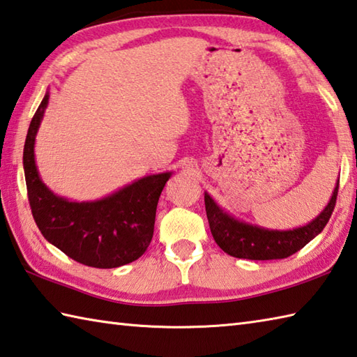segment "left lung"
I'll list each match as a JSON object with an SVG mask.
<instances>
[{
  "instance_id": "8db88e82",
  "label": "left lung",
  "mask_w": 357,
  "mask_h": 357,
  "mask_svg": "<svg viewBox=\"0 0 357 357\" xmlns=\"http://www.w3.org/2000/svg\"><path fill=\"white\" fill-rule=\"evenodd\" d=\"M339 181L325 208L312 221L294 229H268L250 225L226 212L211 195L204 192L208 226L216 244L230 257L246 260L286 258L306 246L322 232L336 206Z\"/></svg>"
}]
</instances>
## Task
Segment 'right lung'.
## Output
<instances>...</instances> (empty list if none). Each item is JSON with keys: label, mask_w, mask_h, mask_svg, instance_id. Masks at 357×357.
<instances>
[{"label": "right lung", "mask_w": 357, "mask_h": 357, "mask_svg": "<svg viewBox=\"0 0 357 357\" xmlns=\"http://www.w3.org/2000/svg\"><path fill=\"white\" fill-rule=\"evenodd\" d=\"M49 103V91L27 130L23 167L33 220L45 238L69 258L91 268L111 269L137 260L155 230L156 207L172 172L149 174L94 201L59 197L41 179L35 137Z\"/></svg>", "instance_id": "1"}]
</instances>
